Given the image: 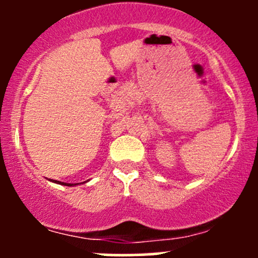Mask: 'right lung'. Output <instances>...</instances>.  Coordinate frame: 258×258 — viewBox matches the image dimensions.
<instances>
[{
    "instance_id": "right-lung-1",
    "label": "right lung",
    "mask_w": 258,
    "mask_h": 258,
    "mask_svg": "<svg viewBox=\"0 0 258 258\" xmlns=\"http://www.w3.org/2000/svg\"><path fill=\"white\" fill-rule=\"evenodd\" d=\"M52 182H56L58 184H64V186H76V183H66V182H61V181H52Z\"/></svg>"
}]
</instances>
